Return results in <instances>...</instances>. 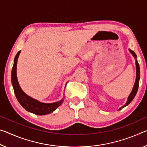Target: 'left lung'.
Returning <instances> with one entry per match:
<instances>
[{
    "label": "left lung",
    "instance_id": "1",
    "mask_svg": "<svg viewBox=\"0 0 147 147\" xmlns=\"http://www.w3.org/2000/svg\"><path fill=\"white\" fill-rule=\"evenodd\" d=\"M129 52L132 53V55H134V57L136 59V53H135L134 51H132L131 50H129ZM136 82H135V84L134 86V88H133L132 90V92H131V94L129 95V97H128V99H127V101L126 102V103H125V105L123 106L122 108L123 107H124L125 106H127V105H129L130 103H131V101L136 96V95L137 92V90H138V88H139V79H140V68H139V65L138 63V62H137V59L136 60ZM121 108H120L119 110H120Z\"/></svg>",
    "mask_w": 147,
    "mask_h": 147
}]
</instances>
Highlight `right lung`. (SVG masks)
Instances as JSON below:
<instances>
[{"instance_id":"1","label":"right lung","mask_w":147,"mask_h":147,"mask_svg":"<svg viewBox=\"0 0 147 147\" xmlns=\"http://www.w3.org/2000/svg\"><path fill=\"white\" fill-rule=\"evenodd\" d=\"M21 51H19L16 54L13 61V65L11 70V84L14 90V94L18 101L23 108L27 111L37 115H45L52 113L58 107L61 105L63 99L55 102L53 103H40L36 99H34L25 94L20 88L18 83L17 74H16V68H17L18 59Z\"/></svg>"}]
</instances>
